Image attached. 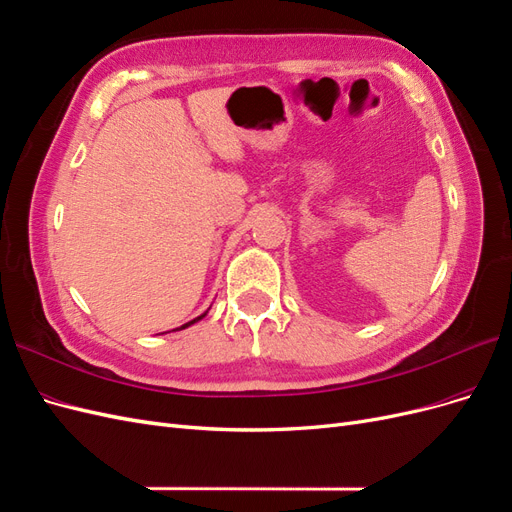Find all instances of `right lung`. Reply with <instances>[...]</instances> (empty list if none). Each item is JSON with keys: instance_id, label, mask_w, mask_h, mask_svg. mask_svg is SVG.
Masks as SVG:
<instances>
[{"instance_id": "obj_1", "label": "right lung", "mask_w": 512, "mask_h": 512, "mask_svg": "<svg viewBox=\"0 0 512 512\" xmlns=\"http://www.w3.org/2000/svg\"><path fill=\"white\" fill-rule=\"evenodd\" d=\"M207 312H209V309H207ZM207 312H205V314H200L198 318H194V320H190V322H185V324H181V327H179V329H173V331H181V329H188V327H192V324H194V322H198V320H203V318L207 316Z\"/></svg>"}]
</instances>
